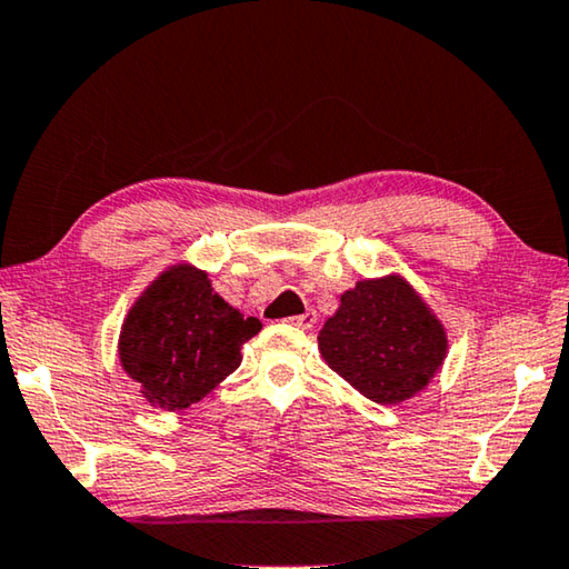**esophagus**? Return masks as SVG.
Here are the masks:
<instances>
[{"instance_id":"1","label":"esophagus","mask_w":569,"mask_h":569,"mask_svg":"<svg viewBox=\"0 0 569 569\" xmlns=\"http://www.w3.org/2000/svg\"><path fill=\"white\" fill-rule=\"evenodd\" d=\"M290 322H292V326H297V328H302V330H310L315 322H318V312L308 310V312H302V315H295V318H290Z\"/></svg>"}]
</instances>
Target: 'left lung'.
Instances as JSON below:
<instances>
[{"instance_id": "left-lung-1", "label": "left lung", "mask_w": 569, "mask_h": 569, "mask_svg": "<svg viewBox=\"0 0 569 569\" xmlns=\"http://www.w3.org/2000/svg\"><path fill=\"white\" fill-rule=\"evenodd\" d=\"M318 346L330 369L376 405L415 397L448 356L442 322L401 277L363 279L340 295Z\"/></svg>"}]
</instances>
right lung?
Masks as SVG:
<instances>
[{
    "label": "right lung",
    "instance_id": "right-lung-1",
    "mask_svg": "<svg viewBox=\"0 0 569 569\" xmlns=\"http://www.w3.org/2000/svg\"><path fill=\"white\" fill-rule=\"evenodd\" d=\"M259 330L257 318H243L213 292L206 272L178 264L157 277L129 310L119 358L152 407L174 412L239 369L241 346Z\"/></svg>",
    "mask_w": 569,
    "mask_h": 569
}]
</instances>
